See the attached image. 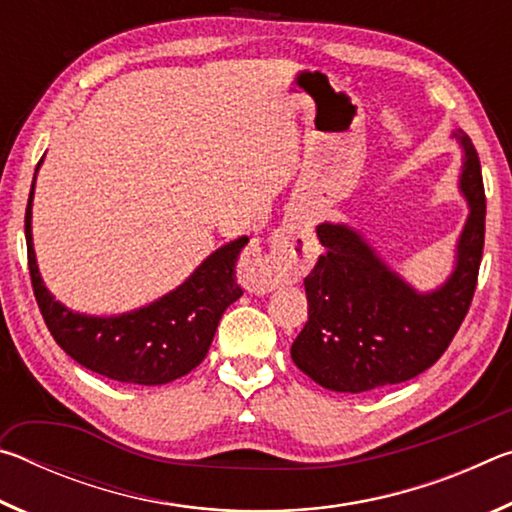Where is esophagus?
I'll return each mask as SVG.
<instances>
[{
	"instance_id": "1",
	"label": "esophagus",
	"mask_w": 512,
	"mask_h": 512,
	"mask_svg": "<svg viewBox=\"0 0 512 512\" xmlns=\"http://www.w3.org/2000/svg\"><path fill=\"white\" fill-rule=\"evenodd\" d=\"M314 250V235L302 225H282L271 237L268 250H250L241 259V280L246 289L266 293L280 287L298 271Z\"/></svg>"
}]
</instances>
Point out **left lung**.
Wrapping results in <instances>:
<instances>
[{"label":"left lung","mask_w":512,"mask_h":512,"mask_svg":"<svg viewBox=\"0 0 512 512\" xmlns=\"http://www.w3.org/2000/svg\"><path fill=\"white\" fill-rule=\"evenodd\" d=\"M461 189L470 216L456 268L433 293H415L345 225H318L325 253L305 277L309 320L291 345L296 366L323 388L366 393L418 377L443 357L470 311L485 239V192L474 144Z\"/></svg>","instance_id":"left-lung-1"}]
</instances>
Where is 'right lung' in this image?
<instances>
[{
  "mask_svg": "<svg viewBox=\"0 0 512 512\" xmlns=\"http://www.w3.org/2000/svg\"><path fill=\"white\" fill-rule=\"evenodd\" d=\"M31 201L24 214L29 275L40 314L54 341L76 363L124 384L158 386L192 372L210 350L223 311L241 293L237 284L241 237L212 253L176 291L121 316L74 314L45 289L31 241Z\"/></svg>",
  "mask_w": 512,
  "mask_h": 512,
  "instance_id": "right-lung-1",
  "label": "right lung"
}]
</instances>
